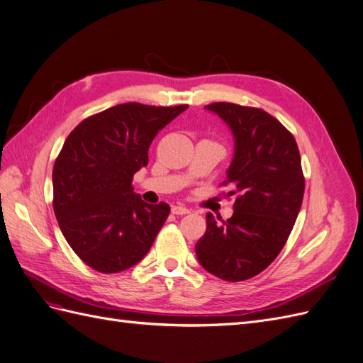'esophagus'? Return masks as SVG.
I'll list each match as a JSON object with an SVG mask.
<instances>
[{
	"instance_id": "1",
	"label": "esophagus",
	"mask_w": 363,
	"mask_h": 363,
	"mask_svg": "<svg viewBox=\"0 0 363 363\" xmlns=\"http://www.w3.org/2000/svg\"><path fill=\"white\" fill-rule=\"evenodd\" d=\"M171 212L174 215H186V213H189V208L184 207V206H172Z\"/></svg>"
}]
</instances>
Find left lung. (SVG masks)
I'll return each mask as SVG.
<instances>
[{
	"instance_id": "obj_1",
	"label": "left lung",
	"mask_w": 363,
	"mask_h": 363,
	"mask_svg": "<svg viewBox=\"0 0 363 363\" xmlns=\"http://www.w3.org/2000/svg\"><path fill=\"white\" fill-rule=\"evenodd\" d=\"M235 136V156L223 184L236 195L233 216L206 215L195 252L201 267L227 281H242L268 268L286 244L304 195L296 142L279 119L262 108L233 103L204 106Z\"/></svg>"
}]
</instances>
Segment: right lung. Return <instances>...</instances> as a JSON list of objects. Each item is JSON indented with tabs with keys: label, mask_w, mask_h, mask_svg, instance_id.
Returning a JSON list of instances; mask_svg holds the SVG:
<instances>
[{
	"label": "right lung",
	"mask_w": 363,
	"mask_h": 363,
	"mask_svg": "<svg viewBox=\"0 0 363 363\" xmlns=\"http://www.w3.org/2000/svg\"><path fill=\"white\" fill-rule=\"evenodd\" d=\"M186 108L118 104L83 119L65 140L52 168V207L87 267L104 274L128 269L155 242L171 208L147 204L131 182L148 164L152 139Z\"/></svg>",
	"instance_id": "1"
}]
</instances>
